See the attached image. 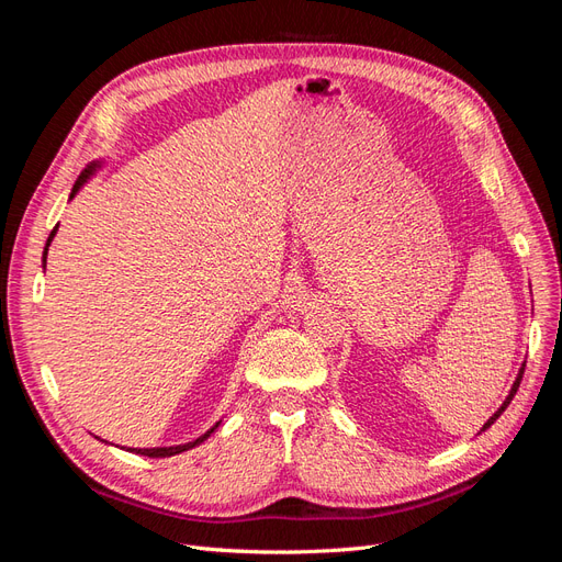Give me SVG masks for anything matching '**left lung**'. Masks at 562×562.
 <instances>
[{
  "instance_id": "8db88e82",
  "label": "left lung",
  "mask_w": 562,
  "mask_h": 562,
  "mask_svg": "<svg viewBox=\"0 0 562 562\" xmlns=\"http://www.w3.org/2000/svg\"><path fill=\"white\" fill-rule=\"evenodd\" d=\"M522 372H525V366L518 370V378H516V382H514V386H512V391H508V396H506V401L497 407V413L495 415H492L485 424H483V429L481 431H485V429H490L492 427V424H495L497 419H499V415L506 411V407H508V403H512L514 401V396H516V391H518V386H520V380H522Z\"/></svg>"
}]
</instances>
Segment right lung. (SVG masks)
Returning a JSON list of instances; mask_svg holds the SVG:
<instances>
[{
  "label": "right lung",
  "instance_id": "right-lung-1",
  "mask_svg": "<svg viewBox=\"0 0 562 562\" xmlns=\"http://www.w3.org/2000/svg\"><path fill=\"white\" fill-rule=\"evenodd\" d=\"M100 164L98 161H93V164H89V168H83L81 171V176L77 178V182H75V187H72V192H70V199H75V194L81 190L83 184L89 182V178L95 173V168H98ZM56 232H58V225L50 229V234H48V239H46V246H44V267H46V255H48V246H50V241H54V236H56ZM220 427V422L215 424L213 429H209L206 434L203 436H199L196 440H192V443H184V446H171V448H133L131 452H135V454H143V457H173V454H180V452H184V450H192V448H196L199 443H203V440H206L215 429Z\"/></svg>",
  "mask_w": 562,
  "mask_h": 562
}]
</instances>
